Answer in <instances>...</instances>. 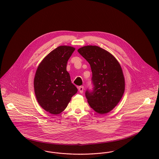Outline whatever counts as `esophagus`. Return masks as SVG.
Returning <instances> with one entry per match:
<instances>
[{
	"label": "esophagus",
	"instance_id": "1",
	"mask_svg": "<svg viewBox=\"0 0 159 159\" xmlns=\"http://www.w3.org/2000/svg\"><path fill=\"white\" fill-rule=\"evenodd\" d=\"M78 89H79L78 90H79V91H80V92L81 93H82L83 92V89H84V86H80Z\"/></svg>",
	"mask_w": 159,
	"mask_h": 159
}]
</instances>
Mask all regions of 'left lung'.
Here are the masks:
<instances>
[{
  "label": "left lung",
  "mask_w": 159,
  "mask_h": 159,
  "mask_svg": "<svg viewBox=\"0 0 159 159\" xmlns=\"http://www.w3.org/2000/svg\"><path fill=\"white\" fill-rule=\"evenodd\" d=\"M78 52L89 62L92 73V89L85 95L97 113L110 112L117 105L125 90V80L120 64L107 51L97 46H86Z\"/></svg>",
  "instance_id": "obj_1"
}]
</instances>
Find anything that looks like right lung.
<instances>
[{"label": "right lung", "mask_w": 159, "mask_h": 159, "mask_svg": "<svg viewBox=\"0 0 159 159\" xmlns=\"http://www.w3.org/2000/svg\"><path fill=\"white\" fill-rule=\"evenodd\" d=\"M75 48L60 46L40 64L34 78V91L39 105L52 114L62 113L77 92L67 71V64Z\"/></svg>", "instance_id": "obj_1"}]
</instances>
